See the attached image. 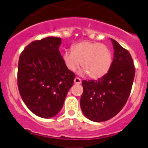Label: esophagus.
<instances>
[{
    "label": "esophagus",
    "instance_id": "34e87169",
    "mask_svg": "<svg viewBox=\"0 0 148 148\" xmlns=\"http://www.w3.org/2000/svg\"><path fill=\"white\" fill-rule=\"evenodd\" d=\"M74 83L75 84H80L81 83V79H79V77H75V79H74Z\"/></svg>",
    "mask_w": 148,
    "mask_h": 148
}]
</instances>
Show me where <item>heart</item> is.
<instances>
[{
    "mask_svg": "<svg viewBox=\"0 0 148 148\" xmlns=\"http://www.w3.org/2000/svg\"><path fill=\"white\" fill-rule=\"evenodd\" d=\"M63 62L69 70L74 71L79 64L82 73L92 79L104 77L112 63V54L108 46L101 42L82 41L72 46V51H65Z\"/></svg>",
    "mask_w": 148,
    "mask_h": 148,
    "instance_id": "1",
    "label": "heart"
}]
</instances>
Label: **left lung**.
<instances>
[{
	"mask_svg": "<svg viewBox=\"0 0 148 148\" xmlns=\"http://www.w3.org/2000/svg\"><path fill=\"white\" fill-rule=\"evenodd\" d=\"M114 59L109 72L97 80H83L80 107L87 119L105 121L116 115L127 101L135 77L130 53L111 38Z\"/></svg>",
	"mask_w": 148,
	"mask_h": 148,
	"instance_id": "obj_1",
	"label": "left lung"
}]
</instances>
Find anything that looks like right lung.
<instances>
[{
  "label": "right lung",
  "mask_w": 148,
  "mask_h": 148,
  "mask_svg": "<svg viewBox=\"0 0 148 148\" xmlns=\"http://www.w3.org/2000/svg\"><path fill=\"white\" fill-rule=\"evenodd\" d=\"M61 38L47 37L29 44L18 65V87L23 101L37 116L49 119L61 110L75 74L59 51Z\"/></svg>",
  "instance_id": "obj_1"
}]
</instances>
